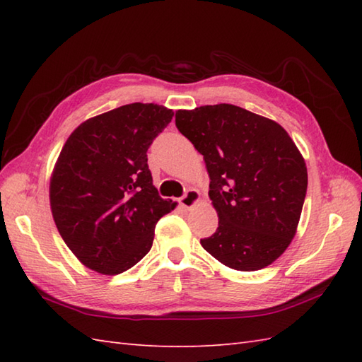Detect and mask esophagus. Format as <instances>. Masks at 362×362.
<instances>
[{
    "instance_id": "34e87169",
    "label": "esophagus",
    "mask_w": 362,
    "mask_h": 362,
    "mask_svg": "<svg viewBox=\"0 0 362 362\" xmlns=\"http://www.w3.org/2000/svg\"><path fill=\"white\" fill-rule=\"evenodd\" d=\"M197 201H199V191H197V189H188L187 193L179 199V204H180L185 210H189L191 206L196 205Z\"/></svg>"
}]
</instances>
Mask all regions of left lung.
Returning <instances> with one entry per match:
<instances>
[{"instance_id": "left-lung-1", "label": "left lung", "mask_w": 362, "mask_h": 362, "mask_svg": "<svg viewBox=\"0 0 362 362\" xmlns=\"http://www.w3.org/2000/svg\"><path fill=\"white\" fill-rule=\"evenodd\" d=\"M175 126L202 153L219 226L202 247L236 271H258L291 244L308 173L275 121L232 104L177 110Z\"/></svg>"}]
</instances>
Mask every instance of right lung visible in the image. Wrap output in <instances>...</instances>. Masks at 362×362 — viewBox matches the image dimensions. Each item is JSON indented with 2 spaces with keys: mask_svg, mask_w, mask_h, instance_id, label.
Wrapping results in <instances>:
<instances>
[{
  "mask_svg": "<svg viewBox=\"0 0 362 362\" xmlns=\"http://www.w3.org/2000/svg\"><path fill=\"white\" fill-rule=\"evenodd\" d=\"M174 117L134 103L87 119L68 138L49 187L52 218L87 267L117 275L152 247L157 222L175 204L152 185L148 149Z\"/></svg>",
  "mask_w": 362,
  "mask_h": 362,
  "instance_id": "right-lung-1",
  "label": "right lung"
}]
</instances>
